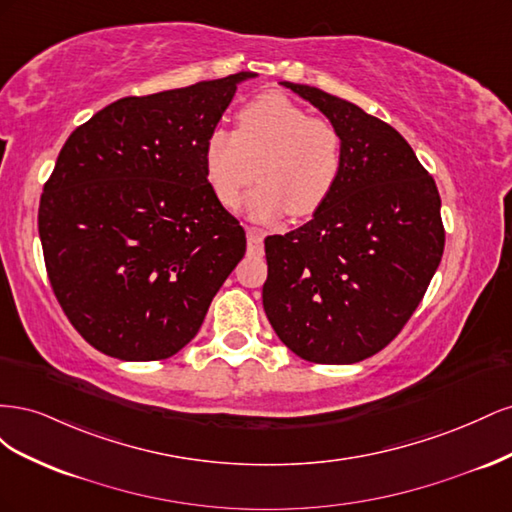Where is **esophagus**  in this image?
Here are the masks:
<instances>
[{"label": "esophagus", "mask_w": 512, "mask_h": 512, "mask_svg": "<svg viewBox=\"0 0 512 512\" xmlns=\"http://www.w3.org/2000/svg\"><path fill=\"white\" fill-rule=\"evenodd\" d=\"M262 239H265V232L258 228H247V247H250V252H262Z\"/></svg>", "instance_id": "34e87169"}]
</instances>
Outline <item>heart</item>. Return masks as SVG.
Segmentation results:
<instances>
[{
  "label": "heart",
  "mask_w": 512,
  "mask_h": 512,
  "mask_svg": "<svg viewBox=\"0 0 512 512\" xmlns=\"http://www.w3.org/2000/svg\"><path fill=\"white\" fill-rule=\"evenodd\" d=\"M247 198V215L256 222L277 220L286 211L305 218L320 209L335 188L344 162V136L327 119H314L284 96L267 94L243 106L237 130H213L205 143V175L228 209Z\"/></svg>",
  "instance_id": "heart-1"
}]
</instances>
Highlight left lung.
<instances>
[{"instance_id": "1", "label": "left lung", "mask_w": 512, "mask_h": 512, "mask_svg": "<svg viewBox=\"0 0 512 512\" xmlns=\"http://www.w3.org/2000/svg\"><path fill=\"white\" fill-rule=\"evenodd\" d=\"M282 85L342 132L344 162L312 220L265 239L262 305L301 359L359 363L404 329L440 265V194L389 123L322 89Z\"/></svg>"}]
</instances>
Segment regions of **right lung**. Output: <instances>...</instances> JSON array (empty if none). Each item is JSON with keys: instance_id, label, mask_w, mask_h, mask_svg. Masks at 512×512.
I'll use <instances>...</instances> for the list:
<instances>
[{"instance_id": "obj_1", "label": "right lung", "mask_w": 512, "mask_h": 512, "mask_svg": "<svg viewBox=\"0 0 512 512\" xmlns=\"http://www.w3.org/2000/svg\"><path fill=\"white\" fill-rule=\"evenodd\" d=\"M239 72L121 98L76 128L44 183L38 232L55 297L96 350L162 361L198 333L245 254L205 175Z\"/></svg>"}]
</instances>
